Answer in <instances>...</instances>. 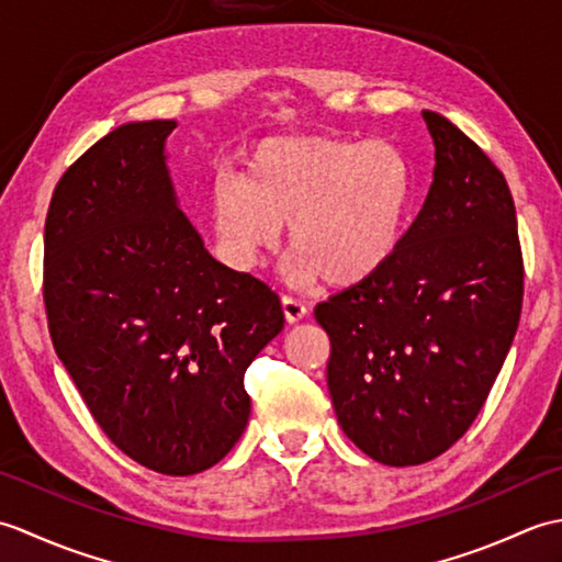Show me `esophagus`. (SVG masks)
I'll return each mask as SVG.
<instances>
[{
    "instance_id": "esophagus-1",
    "label": "esophagus",
    "mask_w": 562,
    "mask_h": 562,
    "mask_svg": "<svg viewBox=\"0 0 562 562\" xmlns=\"http://www.w3.org/2000/svg\"><path fill=\"white\" fill-rule=\"evenodd\" d=\"M282 312L288 324H296V321L306 316V306L300 300H294V296H282Z\"/></svg>"
}]
</instances>
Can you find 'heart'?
<instances>
[{
  "mask_svg": "<svg viewBox=\"0 0 562 562\" xmlns=\"http://www.w3.org/2000/svg\"><path fill=\"white\" fill-rule=\"evenodd\" d=\"M413 193L411 161L386 142L278 137L250 154L246 178L214 186L212 226L224 258L256 270L290 224L292 278L352 288L396 256Z\"/></svg>",
  "mask_w": 562,
  "mask_h": 562,
  "instance_id": "1",
  "label": "heart"
}]
</instances>
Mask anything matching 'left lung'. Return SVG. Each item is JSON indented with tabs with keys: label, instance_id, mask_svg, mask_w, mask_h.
Masks as SVG:
<instances>
[{
	"label": "left lung",
	"instance_id": "obj_1",
	"mask_svg": "<svg viewBox=\"0 0 562 562\" xmlns=\"http://www.w3.org/2000/svg\"><path fill=\"white\" fill-rule=\"evenodd\" d=\"M435 142L425 205L389 266L316 306L342 432L386 465L461 439L515 340L524 262L503 171L461 130L423 111Z\"/></svg>",
	"mask_w": 562,
	"mask_h": 562
}]
</instances>
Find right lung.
I'll use <instances>...</instances> for the list:
<instances>
[{"label":"right lung","mask_w":562,"mask_h":562,"mask_svg":"<svg viewBox=\"0 0 562 562\" xmlns=\"http://www.w3.org/2000/svg\"><path fill=\"white\" fill-rule=\"evenodd\" d=\"M173 130L125 123L59 178L43 296L55 352L113 445L157 473L193 475L244 435V374L284 314L266 282L214 260L178 207Z\"/></svg>","instance_id":"obj_1"}]
</instances>
